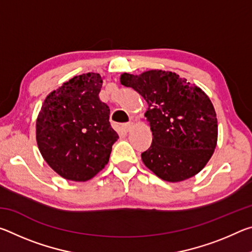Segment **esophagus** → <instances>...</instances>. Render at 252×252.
<instances>
[{"instance_id": "esophagus-1", "label": "esophagus", "mask_w": 252, "mask_h": 252, "mask_svg": "<svg viewBox=\"0 0 252 252\" xmlns=\"http://www.w3.org/2000/svg\"><path fill=\"white\" fill-rule=\"evenodd\" d=\"M132 126H133V123H132V122L125 123V125L122 126L123 131H125V132H129V131L132 129Z\"/></svg>"}]
</instances>
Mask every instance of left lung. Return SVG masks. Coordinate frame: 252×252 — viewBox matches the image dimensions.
Listing matches in <instances>:
<instances>
[{
  "instance_id": "8db88e82",
  "label": "left lung",
  "mask_w": 252,
  "mask_h": 252,
  "mask_svg": "<svg viewBox=\"0 0 252 252\" xmlns=\"http://www.w3.org/2000/svg\"><path fill=\"white\" fill-rule=\"evenodd\" d=\"M120 81L148 102L144 116L153 139L151 147L141 153L146 167L169 182L186 180L201 171L218 140L216 111L206 93L168 71L123 73Z\"/></svg>"
}]
</instances>
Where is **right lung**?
<instances>
[{"instance_id": "right-lung-1", "label": "right lung", "mask_w": 252, "mask_h": 252, "mask_svg": "<svg viewBox=\"0 0 252 252\" xmlns=\"http://www.w3.org/2000/svg\"><path fill=\"white\" fill-rule=\"evenodd\" d=\"M100 74L72 78L46 96L36 120L42 157L66 180L87 181L105 167L119 135L100 100Z\"/></svg>"}]
</instances>
